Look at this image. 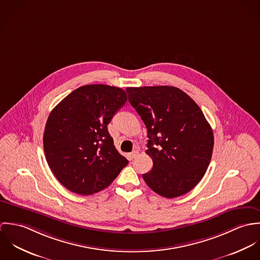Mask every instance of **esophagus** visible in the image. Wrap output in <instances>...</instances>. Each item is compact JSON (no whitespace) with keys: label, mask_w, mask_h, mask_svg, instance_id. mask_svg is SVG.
Wrapping results in <instances>:
<instances>
[{"label":"esophagus","mask_w":260,"mask_h":260,"mask_svg":"<svg viewBox=\"0 0 260 260\" xmlns=\"http://www.w3.org/2000/svg\"><path fill=\"white\" fill-rule=\"evenodd\" d=\"M138 154H139V153H138V151H137V150H134V151H132V152L130 153V155H129V156H130V159L132 160V159L136 158V157L138 156Z\"/></svg>","instance_id":"esophagus-1"}]
</instances>
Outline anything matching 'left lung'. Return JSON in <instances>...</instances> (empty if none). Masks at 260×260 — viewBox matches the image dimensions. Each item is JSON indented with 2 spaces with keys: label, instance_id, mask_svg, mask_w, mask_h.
I'll use <instances>...</instances> for the list:
<instances>
[{
  "label": "left lung",
  "instance_id": "obj_1",
  "mask_svg": "<svg viewBox=\"0 0 260 260\" xmlns=\"http://www.w3.org/2000/svg\"><path fill=\"white\" fill-rule=\"evenodd\" d=\"M126 92L147 128L153 167L142 175L144 181L166 198L186 194L202 179L212 156L213 132L203 112L176 87H128Z\"/></svg>",
  "mask_w": 260,
  "mask_h": 260
}]
</instances>
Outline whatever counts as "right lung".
Masks as SVG:
<instances>
[{
	"label": "right lung",
	"instance_id": "obj_1",
	"mask_svg": "<svg viewBox=\"0 0 260 260\" xmlns=\"http://www.w3.org/2000/svg\"><path fill=\"white\" fill-rule=\"evenodd\" d=\"M127 101L121 88L82 86L50 113L43 137L50 169L60 183L91 195L112 183L128 164L114 146L107 125Z\"/></svg>",
	"mask_w": 260,
	"mask_h": 260
}]
</instances>
